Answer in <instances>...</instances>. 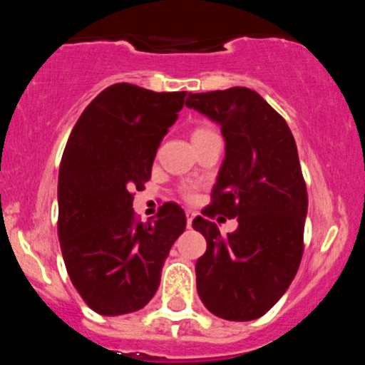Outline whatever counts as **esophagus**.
<instances>
[{"mask_svg":"<svg viewBox=\"0 0 365 365\" xmlns=\"http://www.w3.org/2000/svg\"><path fill=\"white\" fill-rule=\"evenodd\" d=\"M193 212H186V225H188V228H192V221H193Z\"/></svg>","mask_w":365,"mask_h":365,"instance_id":"34e87169","label":"esophagus"}]
</instances>
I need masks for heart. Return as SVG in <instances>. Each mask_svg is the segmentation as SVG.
<instances>
[{
  "instance_id": "heart-1",
  "label": "heart",
  "mask_w": 365,
  "mask_h": 365,
  "mask_svg": "<svg viewBox=\"0 0 365 365\" xmlns=\"http://www.w3.org/2000/svg\"><path fill=\"white\" fill-rule=\"evenodd\" d=\"M205 131H212V130H208V128H199V130H195L193 133H205Z\"/></svg>"
}]
</instances>
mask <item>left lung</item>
I'll list each match as a JSON object with an SVG mask.
<instances>
[{
    "mask_svg": "<svg viewBox=\"0 0 365 365\" xmlns=\"http://www.w3.org/2000/svg\"><path fill=\"white\" fill-rule=\"evenodd\" d=\"M186 106L217 122L227 143L212 202L192 222L206 240L199 298L222 320H256L285 294L303 256L307 186L294 137L247 87L190 93ZM217 213L237 217L238 230L221 236L210 221Z\"/></svg>",
    "mask_w": 365,
    "mask_h": 365,
    "instance_id": "obj_1",
    "label": "left lung"
}]
</instances>
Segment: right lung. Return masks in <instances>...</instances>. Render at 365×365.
<instances>
[{"label":"right lung","mask_w":365,"mask_h":365,"mask_svg":"<svg viewBox=\"0 0 365 365\" xmlns=\"http://www.w3.org/2000/svg\"><path fill=\"white\" fill-rule=\"evenodd\" d=\"M185 98L186 91L115 83L83 109L69 135L58 173V240L74 289L98 314L143 309L186 228L175 202H164L148 222L133 212V192L150 180Z\"/></svg>","instance_id":"obj_1"}]
</instances>
